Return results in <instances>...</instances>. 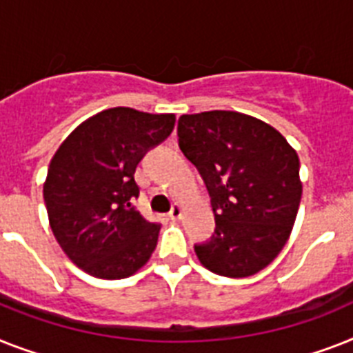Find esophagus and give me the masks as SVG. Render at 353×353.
<instances>
[{
  "mask_svg": "<svg viewBox=\"0 0 353 353\" xmlns=\"http://www.w3.org/2000/svg\"><path fill=\"white\" fill-rule=\"evenodd\" d=\"M170 218L171 220H180V218H182V205H179V203H174L173 208H171V211H170Z\"/></svg>",
  "mask_w": 353,
  "mask_h": 353,
  "instance_id": "obj_1",
  "label": "esophagus"
}]
</instances>
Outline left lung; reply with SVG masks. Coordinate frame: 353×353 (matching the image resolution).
<instances>
[{
	"instance_id": "left-lung-1",
	"label": "left lung",
	"mask_w": 353,
	"mask_h": 353,
	"mask_svg": "<svg viewBox=\"0 0 353 353\" xmlns=\"http://www.w3.org/2000/svg\"><path fill=\"white\" fill-rule=\"evenodd\" d=\"M179 145L211 196L216 229L196 243L200 263L225 278H247L279 254L299 202V159L278 130L238 112L179 119Z\"/></svg>"
}]
</instances>
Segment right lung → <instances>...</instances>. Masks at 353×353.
Masks as SVG:
<instances>
[{"label": "right lung", "instance_id": "obj_1", "mask_svg": "<svg viewBox=\"0 0 353 353\" xmlns=\"http://www.w3.org/2000/svg\"><path fill=\"white\" fill-rule=\"evenodd\" d=\"M173 128V113L110 108L75 128L55 151L43 196L55 240L79 269L121 279L148 263L160 223L133 205L135 170Z\"/></svg>", "mask_w": 353, "mask_h": 353}]
</instances>
